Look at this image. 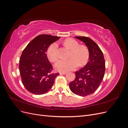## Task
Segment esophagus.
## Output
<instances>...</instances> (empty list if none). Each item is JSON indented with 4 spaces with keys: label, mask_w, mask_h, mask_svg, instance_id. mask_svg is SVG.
Masks as SVG:
<instances>
[{
    "label": "esophagus",
    "mask_w": 128,
    "mask_h": 128,
    "mask_svg": "<svg viewBox=\"0 0 128 128\" xmlns=\"http://www.w3.org/2000/svg\"><path fill=\"white\" fill-rule=\"evenodd\" d=\"M67 74L66 72H61L60 73V74H61V75H65V74Z\"/></svg>",
    "instance_id": "obj_1"
}]
</instances>
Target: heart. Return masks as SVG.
Here are the masks:
<instances>
[{"instance_id":"heart-1","label":"heart","mask_w":128,"mask_h":128,"mask_svg":"<svg viewBox=\"0 0 128 128\" xmlns=\"http://www.w3.org/2000/svg\"><path fill=\"white\" fill-rule=\"evenodd\" d=\"M64 45L72 50L69 60H60L55 64V68L60 72L72 70L78 66L82 67L86 64L89 59L90 52L86 46L80 45L79 42L72 38H68L64 42ZM58 42H54L49 46L47 50L48 59L54 62L59 59Z\"/></svg>"}]
</instances>
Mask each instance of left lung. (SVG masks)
<instances>
[{
    "label": "left lung",
    "mask_w": 128,
    "mask_h": 128,
    "mask_svg": "<svg viewBox=\"0 0 128 128\" xmlns=\"http://www.w3.org/2000/svg\"><path fill=\"white\" fill-rule=\"evenodd\" d=\"M75 37L86 45L90 57L87 64L75 72V78L69 83V88L74 94L84 96L93 94L100 86L105 72V61L102 50L91 38L83 36Z\"/></svg>",
    "instance_id": "1"
}]
</instances>
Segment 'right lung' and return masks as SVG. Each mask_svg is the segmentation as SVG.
Listing matches in <instances>:
<instances>
[{
  "mask_svg": "<svg viewBox=\"0 0 128 128\" xmlns=\"http://www.w3.org/2000/svg\"><path fill=\"white\" fill-rule=\"evenodd\" d=\"M60 37L40 34L27 45L22 52L19 63V70L24 86L33 94L40 95L52 87L59 73H53L52 65L46 54L49 46Z\"/></svg>",
  "mask_w": 128,
  "mask_h": 128,
  "instance_id": "right-lung-1",
  "label": "right lung"
}]
</instances>
